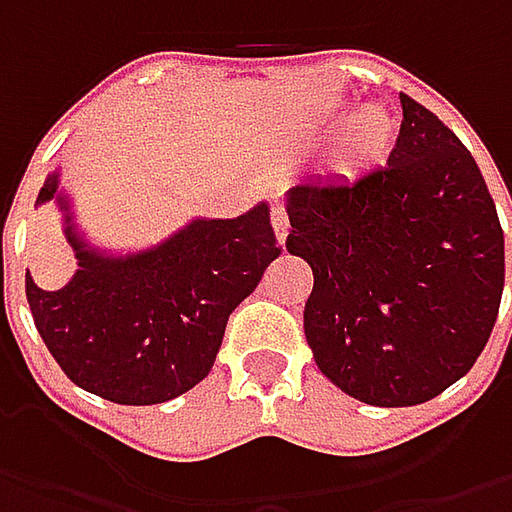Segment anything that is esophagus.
<instances>
[{
  "instance_id": "1",
  "label": "esophagus",
  "mask_w": 512,
  "mask_h": 512,
  "mask_svg": "<svg viewBox=\"0 0 512 512\" xmlns=\"http://www.w3.org/2000/svg\"><path fill=\"white\" fill-rule=\"evenodd\" d=\"M270 222H273V233H276V239H279V242H285L287 230H290L285 207H273V213H270Z\"/></svg>"
}]
</instances>
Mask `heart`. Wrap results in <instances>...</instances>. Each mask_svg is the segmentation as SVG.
<instances>
[{
	"mask_svg": "<svg viewBox=\"0 0 512 512\" xmlns=\"http://www.w3.org/2000/svg\"><path fill=\"white\" fill-rule=\"evenodd\" d=\"M344 110H336L330 116V122H344ZM393 142V119L382 108L362 110L353 122L350 130L342 139V145L333 156V168L342 173H356V170L370 168L373 162H379L384 150Z\"/></svg>",
	"mask_w": 512,
	"mask_h": 512,
	"instance_id": "heart-1",
	"label": "heart"
}]
</instances>
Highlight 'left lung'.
I'll list each match as a JSON object with an SVG mask.
<instances>
[{
	"label": "left lung",
	"mask_w": 512,
	"mask_h": 512,
	"mask_svg": "<svg viewBox=\"0 0 512 512\" xmlns=\"http://www.w3.org/2000/svg\"><path fill=\"white\" fill-rule=\"evenodd\" d=\"M402 99L387 165L287 190V253L313 270L305 336L347 396L430 402L482 356L504 290V233L470 150Z\"/></svg>",
	"instance_id": "8db88e82"
}]
</instances>
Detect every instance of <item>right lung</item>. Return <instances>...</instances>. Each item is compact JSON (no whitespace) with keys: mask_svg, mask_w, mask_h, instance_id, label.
Listing matches in <instances>:
<instances>
[{"mask_svg":"<svg viewBox=\"0 0 512 512\" xmlns=\"http://www.w3.org/2000/svg\"><path fill=\"white\" fill-rule=\"evenodd\" d=\"M62 210L76 273L45 290L25 273V296L42 342L70 382L116 404H162L205 379L227 319L282 253L267 202L236 219H190L168 239L110 253L88 242L48 173L36 205Z\"/></svg>","mask_w":512,"mask_h":512,"instance_id":"obj_1","label":"right lung"}]
</instances>
